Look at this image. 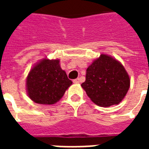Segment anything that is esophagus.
Returning a JSON list of instances; mask_svg holds the SVG:
<instances>
[{"mask_svg":"<svg viewBox=\"0 0 149 149\" xmlns=\"http://www.w3.org/2000/svg\"><path fill=\"white\" fill-rule=\"evenodd\" d=\"M73 83H75V84H78V83H80V79H79V78H77V79L73 80Z\"/></svg>","mask_w":149,"mask_h":149,"instance_id":"esophagus-1","label":"esophagus"}]
</instances>
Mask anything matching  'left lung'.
I'll return each mask as SVG.
<instances>
[{
    "label": "left lung",
    "instance_id": "left-lung-1",
    "mask_svg": "<svg viewBox=\"0 0 149 149\" xmlns=\"http://www.w3.org/2000/svg\"><path fill=\"white\" fill-rule=\"evenodd\" d=\"M81 86L96 104L109 107L124 99L130 86V79L120 62L101 54L88 66Z\"/></svg>",
    "mask_w": 149,
    "mask_h": 149
}]
</instances>
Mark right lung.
<instances>
[{
  "instance_id": "1",
  "label": "right lung",
  "mask_w": 149,
  "mask_h": 149,
  "mask_svg": "<svg viewBox=\"0 0 149 149\" xmlns=\"http://www.w3.org/2000/svg\"><path fill=\"white\" fill-rule=\"evenodd\" d=\"M59 60L45 59L31 69L26 80L29 97L41 104H53L65 94L72 84Z\"/></svg>"
}]
</instances>
